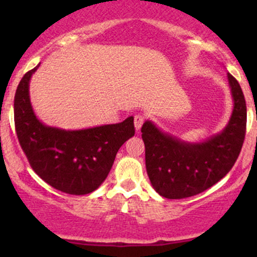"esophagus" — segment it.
<instances>
[{
  "instance_id": "esophagus-1",
  "label": "esophagus",
  "mask_w": 257,
  "mask_h": 257,
  "mask_svg": "<svg viewBox=\"0 0 257 257\" xmlns=\"http://www.w3.org/2000/svg\"><path fill=\"white\" fill-rule=\"evenodd\" d=\"M144 122H145V117H144L143 114H137V116L134 117L135 129H137V131H139V129H140L141 126H143Z\"/></svg>"
}]
</instances>
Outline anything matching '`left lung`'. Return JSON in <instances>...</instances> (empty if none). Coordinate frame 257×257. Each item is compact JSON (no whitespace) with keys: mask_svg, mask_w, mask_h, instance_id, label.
Segmentation results:
<instances>
[{"mask_svg":"<svg viewBox=\"0 0 257 257\" xmlns=\"http://www.w3.org/2000/svg\"><path fill=\"white\" fill-rule=\"evenodd\" d=\"M228 77L233 111L228 124L203 143H185L163 133L150 120L141 133L145 144L146 170L162 197L181 199L196 196L220 181L234 166L246 131V104L238 81Z\"/></svg>","mask_w":257,"mask_h":257,"instance_id":"left-lung-1","label":"left lung"}]
</instances>
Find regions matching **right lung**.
<instances>
[{"mask_svg":"<svg viewBox=\"0 0 257 257\" xmlns=\"http://www.w3.org/2000/svg\"><path fill=\"white\" fill-rule=\"evenodd\" d=\"M37 67L25 73L14 96L20 146L34 172L52 187L76 196L93 192L107 178L119 147L134 137V118L81 131L43 124L29 96V82Z\"/></svg>","mask_w":257,"mask_h":257,"instance_id":"obj_1","label":"right lung"}]
</instances>
